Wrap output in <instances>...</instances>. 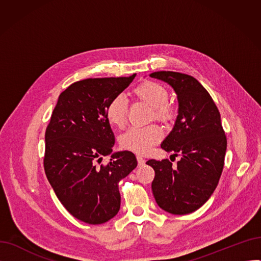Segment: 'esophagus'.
<instances>
[{
  "label": "esophagus",
  "instance_id": "34e87169",
  "mask_svg": "<svg viewBox=\"0 0 261 261\" xmlns=\"http://www.w3.org/2000/svg\"><path fill=\"white\" fill-rule=\"evenodd\" d=\"M136 159H138V163H139V165L140 166H142V165H144V164H145V159L143 158V156H141V155H138V156H136Z\"/></svg>",
  "mask_w": 261,
  "mask_h": 261
}]
</instances>
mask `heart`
I'll return each mask as SVG.
<instances>
[{"instance_id":"1","label":"heart","mask_w":261,"mask_h":261,"mask_svg":"<svg viewBox=\"0 0 261 261\" xmlns=\"http://www.w3.org/2000/svg\"><path fill=\"white\" fill-rule=\"evenodd\" d=\"M134 95L152 108L153 116L162 121H168L174 116V108L167 101L168 92L165 87L154 81H145L134 89ZM128 112V102L122 94L116 95L107 106L106 116L113 126L121 128L125 125ZM163 138L160 127L151 125L148 127H132L119 138V144L129 151L145 154L149 152L154 144Z\"/></svg>"}]
</instances>
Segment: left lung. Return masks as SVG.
<instances>
[{
  "label": "left lung",
  "instance_id": "1",
  "mask_svg": "<svg viewBox=\"0 0 261 261\" xmlns=\"http://www.w3.org/2000/svg\"><path fill=\"white\" fill-rule=\"evenodd\" d=\"M150 77L166 82L176 94L177 116L161 147L182 154L176 167L168 160L147 162L155 171L152 193L163 211L190 214L207 202L222 173L226 138L220 113L196 78L170 71L155 72Z\"/></svg>",
  "mask_w": 261,
  "mask_h": 261
}]
</instances>
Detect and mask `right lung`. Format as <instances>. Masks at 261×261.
<instances>
[{"instance_id": "obj_1", "label": "right lung", "mask_w": 261, "mask_h": 261, "mask_svg": "<svg viewBox=\"0 0 261 261\" xmlns=\"http://www.w3.org/2000/svg\"><path fill=\"white\" fill-rule=\"evenodd\" d=\"M130 77L89 78L63 91L45 132L44 169L63 206L78 220L101 224L120 207L118 182L136 166L130 151L113 152L114 133L106 109L131 84ZM111 155L107 167L95 163Z\"/></svg>"}]
</instances>
